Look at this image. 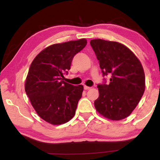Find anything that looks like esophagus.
I'll use <instances>...</instances> for the list:
<instances>
[{"instance_id":"obj_1","label":"esophagus","mask_w":160,"mask_h":160,"mask_svg":"<svg viewBox=\"0 0 160 160\" xmlns=\"http://www.w3.org/2000/svg\"><path fill=\"white\" fill-rule=\"evenodd\" d=\"M83 88H84V89H86V90H88V89H91L90 86H84Z\"/></svg>"}]
</instances>
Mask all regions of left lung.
Masks as SVG:
<instances>
[{
  "label": "left lung",
  "instance_id": "1",
  "mask_svg": "<svg viewBox=\"0 0 160 160\" xmlns=\"http://www.w3.org/2000/svg\"><path fill=\"white\" fill-rule=\"evenodd\" d=\"M103 77L110 82L98 84L99 96L95 107L100 114L112 120L126 118L140 102L145 89L144 69L138 58L126 46L114 41L92 40Z\"/></svg>",
  "mask_w": 160,
  "mask_h": 160
}]
</instances>
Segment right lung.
Wrapping results in <instances>:
<instances>
[{
  "label": "right lung",
  "mask_w": 160,
  "mask_h": 160,
  "mask_svg": "<svg viewBox=\"0 0 160 160\" xmlns=\"http://www.w3.org/2000/svg\"><path fill=\"white\" fill-rule=\"evenodd\" d=\"M86 39L56 43L47 47L31 64L25 92L40 118L52 125L68 122L75 114L83 86L63 81L73 58L86 47Z\"/></svg>",
  "instance_id": "right-lung-1"
}]
</instances>
